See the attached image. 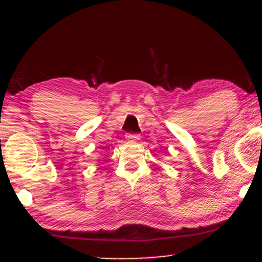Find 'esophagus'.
I'll use <instances>...</instances> for the list:
<instances>
[{
    "label": "esophagus",
    "instance_id": "esophagus-1",
    "mask_svg": "<svg viewBox=\"0 0 262 262\" xmlns=\"http://www.w3.org/2000/svg\"><path fill=\"white\" fill-rule=\"evenodd\" d=\"M125 138H127V140L130 141V143H135V141H138L140 139V135L139 134H127L125 135Z\"/></svg>",
    "mask_w": 262,
    "mask_h": 262
}]
</instances>
